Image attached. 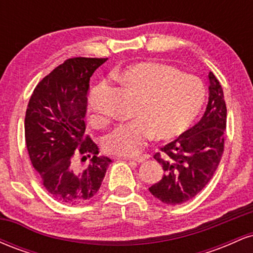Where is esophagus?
<instances>
[{
	"mask_svg": "<svg viewBox=\"0 0 253 253\" xmlns=\"http://www.w3.org/2000/svg\"><path fill=\"white\" fill-rule=\"evenodd\" d=\"M150 155H141V156H138V157H134L133 158V161H135L136 163H144L145 161H147V159H150Z\"/></svg>",
	"mask_w": 253,
	"mask_h": 253,
	"instance_id": "34e87169",
	"label": "esophagus"
}]
</instances>
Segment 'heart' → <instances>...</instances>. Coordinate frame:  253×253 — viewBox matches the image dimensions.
<instances>
[{
	"label": "heart",
	"instance_id": "heart-1",
	"mask_svg": "<svg viewBox=\"0 0 253 253\" xmlns=\"http://www.w3.org/2000/svg\"><path fill=\"white\" fill-rule=\"evenodd\" d=\"M113 77L138 96L132 112L134 120L104 135L103 150L113 156H136L155 135L163 140L182 135L199 117L206 100L205 84L199 77L168 64L136 63ZM88 107L95 120H102L92 96Z\"/></svg>",
	"mask_w": 253,
	"mask_h": 253
}]
</instances>
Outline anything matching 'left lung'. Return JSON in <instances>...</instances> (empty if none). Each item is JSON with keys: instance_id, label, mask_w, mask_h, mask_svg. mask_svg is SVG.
Returning <instances> with one entry per match:
<instances>
[{"instance_id": "left-lung-1", "label": "left lung", "mask_w": 253, "mask_h": 253, "mask_svg": "<svg viewBox=\"0 0 253 253\" xmlns=\"http://www.w3.org/2000/svg\"><path fill=\"white\" fill-rule=\"evenodd\" d=\"M208 78L210 97L201 120L153 156L165 173L149 190L167 205H181L195 197L211 181L222 157L227 109L221 84L213 72Z\"/></svg>"}]
</instances>
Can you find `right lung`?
<instances>
[{"instance_id":"right-lung-1","label":"right lung","mask_w":253,"mask_h":253,"mask_svg":"<svg viewBox=\"0 0 253 253\" xmlns=\"http://www.w3.org/2000/svg\"><path fill=\"white\" fill-rule=\"evenodd\" d=\"M107 58L66 59L38 83L25 117V138L32 165L48 194L63 205L76 206L100 189L109 158L85 132L89 81ZM90 158L80 169L74 158Z\"/></svg>"}]
</instances>
